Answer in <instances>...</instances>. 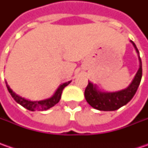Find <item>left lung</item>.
<instances>
[{"label":"left lung","mask_w":148,"mask_h":148,"mask_svg":"<svg viewBox=\"0 0 148 148\" xmlns=\"http://www.w3.org/2000/svg\"><path fill=\"white\" fill-rule=\"evenodd\" d=\"M134 45V49L138 55L139 60V69L136 73L132 83L124 90H121L115 92H105L98 89L96 85L88 82V85L85 90V98L87 103L95 110L102 111H114L119 109L132 99L141 82L143 69L142 61L140 58L139 52L137 49L135 43L130 40Z\"/></svg>","instance_id":"1"}]
</instances>
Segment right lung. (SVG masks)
Returning <instances> with one entry per match:
<instances>
[{
  "label": "right lung",
  "mask_w": 148,
  "mask_h": 148,
  "mask_svg": "<svg viewBox=\"0 0 148 148\" xmlns=\"http://www.w3.org/2000/svg\"><path fill=\"white\" fill-rule=\"evenodd\" d=\"M70 82H71V81L62 84L51 98L43 99V100H39V101H31L29 99H27L25 98H24V97H21L19 95L14 93V91L10 89V87L9 86L7 82L5 83H6V86H7L10 94L11 95V96L14 98V100L18 104H20V105H22L23 107H25V109L30 111H43L49 110L51 107H53V106H54L56 104H58L59 102L63 89L65 88L68 84H70Z\"/></svg>",
  "instance_id": "obj_1"
}]
</instances>
